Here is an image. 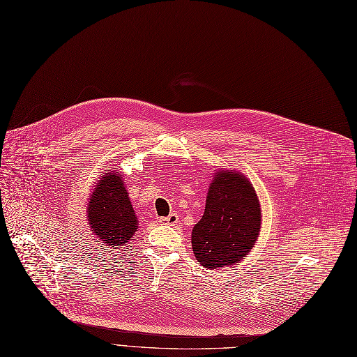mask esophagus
Masks as SVG:
<instances>
[{
  "mask_svg": "<svg viewBox=\"0 0 357 357\" xmlns=\"http://www.w3.org/2000/svg\"><path fill=\"white\" fill-rule=\"evenodd\" d=\"M177 222H178L177 213H169L165 218H160V224H162V225H172V227H174V225H177Z\"/></svg>",
  "mask_w": 357,
  "mask_h": 357,
  "instance_id": "1",
  "label": "esophagus"
}]
</instances>
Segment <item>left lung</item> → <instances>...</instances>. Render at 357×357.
I'll list each match as a JSON object with an SVG mask.
<instances>
[{
	"label": "left lung",
	"mask_w": 357,
	"mask_h": 357,
	"mask_svg": "<svg viewBox=\"0 0 357 357\" xmlns=\"http://www.w3.org/2000/svg\"><path fill=\"white\" fill-rule=\"evenodd\" d=\"M261 211L256 190L236 172L216 173L206 208L192 232L196 260L206 268H219L248 256L260 232Z\"/></svg>",
	"instance_id": "8db88e82"
}]
</instances>
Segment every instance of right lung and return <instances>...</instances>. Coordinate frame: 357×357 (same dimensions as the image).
<instances>
[{
	"mask_svg": "<svg viewBox=\"0 0 357 357\" xmlns=\"http://www.w3.org/2000/svg\"><path fill=\"white\" fill-rule=\"evenodd\" d=\"M87 213L89 224L98 238L97 243H105L109 248L126 244L138 229V219L123 180L116 172H106V176L96 184Z\"/></svg>",
	"mask_w": 357,
	"mask_h": 357,
	"instance_id": "obj_1",
	"label": "right lung"
}]
</instances>
